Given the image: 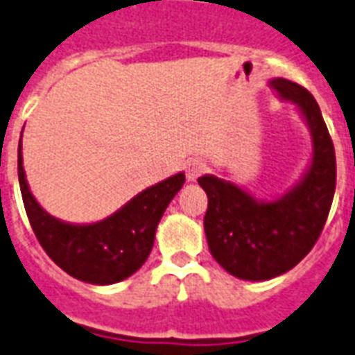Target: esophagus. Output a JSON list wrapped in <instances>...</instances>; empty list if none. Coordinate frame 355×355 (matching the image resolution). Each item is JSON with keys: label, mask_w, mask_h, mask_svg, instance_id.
Instances as JSON below:
<instances>
[{"label": "esophagus", "mask_w": 355, "mask_h": 355, "mask_svg": "<svg viewBox=\"0 0 355 355\" xmlns=\"http://www.w3.org/2000/svg\"><path fill=\"white\" fill-rule=\"evenodd\" d=\"M207 164L203 162H199V159H191L190 164L186 165V178H188V182H196L201 175L207 173Z\"/></svg>", "instance_id": "obj_1"}]
</instances>
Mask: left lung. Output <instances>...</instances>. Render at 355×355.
Masks as SVG:
<instances>
[{
  "instance_id": "8db88e82",
  "label": "left lung",
  "mask_w": 355,
  "mask_h": 355,
  "mask_svg": "<svg viewBox=\"0 0 355 355\" xmlns=\"http://www.w3.org/2000/svg\"><path fill=\"white\" fill-rule=\"evenodd\" d=\"M278 99L291 103L311 131V162L282 196L258 199L216 175L199 177L209 198L203 225L212 258L241 280H269L293 269L312 250L331 209L337 165L316 99L288 78H271Z\"/></svg>"
}]
</instances>
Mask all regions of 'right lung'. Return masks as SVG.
I'll return each instance as SVG.
<instances>
[{"mask_svg": "<svg viewBox=\"0 0 355 355\" xmlns=\"http://www.w3.org/2000/svg\"><path fill=\"white\" fill-rule=\"evenodd\" d=\"M184 180V173H177L139 191L111 216L92 224H71L52 216L33 198L24 171L22 139L18 143V182L33 233L58 267L88 284H116L143 267L154 246L157 224Z\"/></svg>", "mask_w": 355, "mask_h": 355, "instance_id": "add662e5", "label": "right lung"}]
</instances>
